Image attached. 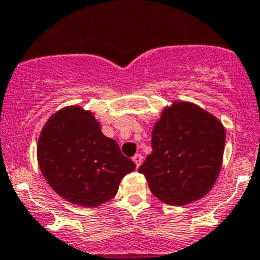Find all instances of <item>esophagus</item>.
Listing matches in <instances>:
<instances>
[{
  "mask_svg": "<svg viewBox=\"0 0 260 260\" xmlns=\"http://www.w3.org/2000/svg\"><path fill=\"white\" fill-rule=\"evenodd\" d=\"M142 159H143L142 154H140V153H137L136 156H133V162H135L136 166L137 167H140V165L142 164Z\"/></svg>",
  "mask_w": 260,
  "mask_h": 260,
  "instance_id": "esophagus-1",
  "label": "esophagus"
}]
</instances>
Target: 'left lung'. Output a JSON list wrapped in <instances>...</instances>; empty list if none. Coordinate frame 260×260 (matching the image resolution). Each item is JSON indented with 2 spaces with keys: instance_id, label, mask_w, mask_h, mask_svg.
Returning a JSON list of instances; mask_svg holds the SVG:
<instances>
[{
  "instance_id": "left-lung-1",
  "label": "left lung",
  "mask_w": 260,
  "mask_h": 260,
  "mask_svg": "<svg viewBox=\"0 0 260 260\" xmlns=\"http://www.w3.org/2000/svg\"><path fill=\"white\" fill-rule=\"evenodd\" d=\"M151 143L152 153L138 172L157 199L182 206L211 190L225 146V129L214 115L192 103L176 102L154 124Z\"/></svg>"
}]
</instances>
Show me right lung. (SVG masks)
Listing matches in <instances>:
<instances>
[{"label":"right lung","mask_w":260,"mask_h":260,"mask_svg":"<svg viewBox=\"0 0 260 260\" xmlns=\"http://www.w3.org/2000/svg\"><path fill=\"white\" fill-rule=\"evenodd\" d=\"M38 161L55 192L85 208L113 199L120 180L136 169L94 115L77 106L51 115L39 138Z\"/></svg>","instance_id":"right-lung-1"}]
</instances>
